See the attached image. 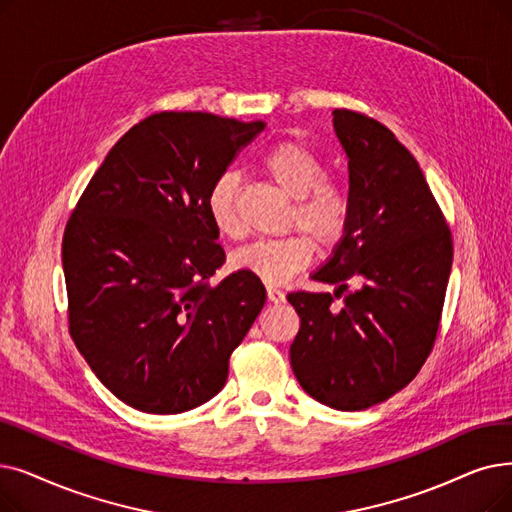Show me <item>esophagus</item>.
<instances>
[{"instance_id":"1","label":"esophagus","mask_w":512,"mask_h":512,"mask_svg":"<svg viewBox=\"0 0 512 512\" xmlns=\"http://www.w3.org/2000/svg\"><path fill=\"white\" fill-rule=\"evenodd\" d=\"M265 291H268V299H270L272 303H276V305H278V303H284V301H286V295H284V293L280 291V288H278V286H272V284H270L268 288H265Z\"/></svg>"}]
</instances>
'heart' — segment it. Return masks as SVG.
<instances>
[{"label":"heart","instance_id":"obj_1","mask_svg":"<svg viewBox=\"0 0 512 512\" xmlns=\"http://www.w3.org/2000/svg\"><path fill=\"white\" fill-rule=\"evenodd\" d=\"M263 167L272 180L295 198L288 226H299L322 244H335L347 230L351 207L345 190L326 180V165L301 142H282L268 150ZM238 175L224 171L215 177L207 194V211L219 234L236 238L242 232L236 209ZM314 257V242L295 232L278 238H259L232 253L236 270L280 284L303 270Z\"/></svg>","mask_w":512,"mask_h":512}]
</instances>
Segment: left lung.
<instances>
[{
	"label": "left lung",
	"mask_w": 512,
	"mask_h": 512,
	"mask_svg": "<svg viewBox=\"0 0 512 512\" xmlns=\"http://www.w3.org/2000/svg\"><path fill=\"white\" fill-rule=\"evenodd\" d=\"M332 125L347 154L351 217L311 278L337 291L286 299L301 318L291 345L299 385L316 402L353 412L402 391L429 358L454 247L425 175L393 131L345 108Z\"/></svg>",
	"instance_id": "8db88e82"
}]
</instances>
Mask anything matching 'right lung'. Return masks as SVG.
Masks as SVG:
<instances>
[{
	"label": "right lung",
	"instance_id": "add662e5",
	"mask_svg": "<svg viewBox=\"0 0 512 512\" xmlns=\"http://www.w3.org/2000/svg\"><path fill=\"white\" fill-rule=\"evenodd\" d=\"M265 127L157 113L110 148L66 224L71 337L102 385L148 414H180L226 385L265 288L226 261L207 194Z\"/></svg>",
	"mask_w": 512,
	"mask_h": 512
}]
</instances>
